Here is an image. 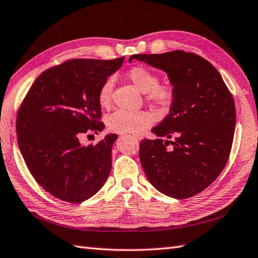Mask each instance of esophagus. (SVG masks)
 <instances>
[{"label":"esophagus","instance_id":"obj_1","mask_svg":"<svg viewBox=\"0 0 258 258\" xmlns=\"http://www.w3.org/2000/svg\"><path fill=\"white\" fill-rule=\"evenodd\" d=\"M134 137H135V138H136V139H138V140H140V139H141L139 136H134Z\"/></svg>","mask_w":258,"mask_h":258}]
</instances>
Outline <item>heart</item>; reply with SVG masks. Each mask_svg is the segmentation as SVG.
Here are the masks:
<instances>
[{"mask_svg":"<svg viewBox=\"0 0 258 258\" xmlns=\"http://www.w3.org/2000/svg\"><path fill=\"white\" fill-rule=\"evenodd\" d=\"M128 81L133 84L146 98L159 107H167L173 98V87L169 83H158L156 74L142 66H135L127 72ZM114 81L107 78L98 91V101L101 107H108L111 101ZM153 122V116L148 111L117 110L107 118V127L113 133L139 135Z\"/></svg>","mask_w":258,"mask_h":258,"instance_id":"b5f03b06","label":"heart"}]
</instances>
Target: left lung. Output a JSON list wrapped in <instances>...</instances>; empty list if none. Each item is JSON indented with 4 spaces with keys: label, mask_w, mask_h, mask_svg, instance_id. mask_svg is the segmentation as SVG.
Segmentation results:
<instances>
[{
    "label": "left lung",
    "mask_w": 258,
    "mask_h": 258,
    "mask_svg": "<svg viewBox=\"0 0 258 258\" xmlns=\"http://www.w3.org/2000/svg\"><path fill=\"white\" fill-rule=\"evenodd\" d=\"M133 59L163 71L173 87L169 114L152 129L159 139L140 144L142 168L159 192L191 198L215 181L230 157L236 122L233 97L216 68L196 54L174 50Z\"/></svg>",
    "instance_id": "left-lung-1"
}]
</instances>
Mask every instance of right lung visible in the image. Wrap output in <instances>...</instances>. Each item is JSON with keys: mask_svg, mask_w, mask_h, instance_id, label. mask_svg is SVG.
<instances>
[{"mask_svg": "<svg viewBox=\"0 0 258 258\" xmlns=\"http://www.w3.org/2000/svg\"><path fill=\"white\" fill-rule=\"evenodd\" d=\"M123 60L72 59L49 68L36 78L17 112L23 159L38 184L57 199L82 203L109 176L118 135H107L95 146L81 144L79 137L104 129L98 91Z\"/></svg>", "mask_w": 258, "mask_h": 258, "instance_id": "obj_1", "label": "right lung"}]
</instances>
